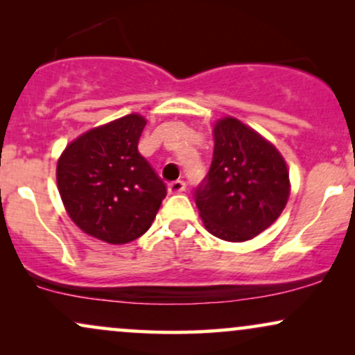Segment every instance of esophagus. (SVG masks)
I'll use <instances>...</instances> for the list:
<instances>
[{
  "label": "esophagus",
  "mask_w": 355,
  "mask_h": 355,
  "mask_svg": "<svg viewBox=\"0 0 355 355\" xmlns=\"http://www.w3.org/2000/svg\"><path fill=\"white\" fill-rule=\"evenodd\" d=\"M187 189V183L183 180H175L172 183H168V191L170 193H182L183 190Z\"/></svg>",
  "instance_id": "34e87169"
}]
</instances>
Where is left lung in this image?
<instances>
[{
  "label": "left lung",
  "mask_w": 355,
  "mask_h": 355,
  "mask_svg": "<svg viewBox=\"0 0 355 355\" xmlns=\"http://www.w3.org/2000/svg\"><path fill=\"white\" fill-rule=\"evenodd\" d=\"M214 140L210 170L195 190V203L211 235L245 242L268 229L287 205V164L270 141L237 118L218 120Z\"/></svg>",
  "instance_id": "obj_1"
}]
</instances>
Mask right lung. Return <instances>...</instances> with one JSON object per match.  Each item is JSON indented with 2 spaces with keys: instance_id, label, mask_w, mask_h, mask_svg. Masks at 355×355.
<instances>
[{
  "instance_id": "1",
  "label": "right lung",
  "mask_w": 355,
  "mask_h": 355,
  "mask_svg": "<svg viewBox=\"0 0 355 355\" xmlns=\"http://www.w3.org/2000/svg\"><path fill=\"white\" fill-rule=\"evenodd\" d=\"M146 120L132 113L96 126L64 148L56 182L64 209L85 234L107 243L144 235L166 187L138 152Z\"/></svg>"
}]
</instances>
